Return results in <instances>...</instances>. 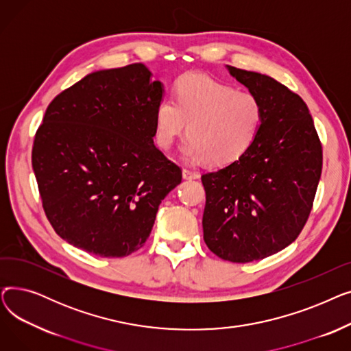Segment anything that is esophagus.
<instances>
[{"mask_svg": "<svg viewBox=\"0 0 351 351\" xmlns=\"http://www.w3.org/2000/svg\"><path fill=\"white\" fill-rule=\"evenodd\" d=\"M182 176H183V179H186V180L199 179V173H197V172H193V171H191V169H183V171H182Z\"/></svg>", "mask_w": 351, "mask_h": 351, "instance_id": "1", "label": "esophagus"}]
</instances>
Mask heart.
<instances>
[{"label":"heart","instance_id":"1","mask_svg":"<svg viewBox=\"0 0 351 351\" xmlns=\"http://www.w3.org/2000/svg\"><path fill=\"white\" fill-rule=\"evenodd\" d=\"M263 121L261 101L204 73L182 75L175 99L163 98L155 110V141L169 149L185 131L180 154L186 160L230 163L249 151Z\"/></svg>","mask_w":351,"mask_h":351}]
</instances>
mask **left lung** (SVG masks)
<instances>
[{"instance_id":"8db88e82","label":"left lung","mask_w":351,"mask_h":351,"mask_svg":"<svg viewBox=\"0 0 351 351\" xmlns=\"http://www.w3.org/2000/svg\"><path fill=\"white\" fill-rule=\"evenodd\" d=\"M261 101L249 151L202 175L204 239L220 259L247 263L283 250L302 232L322 175V143L304 101L265 73L226 65Z\"/></svg>"}]
</instances>
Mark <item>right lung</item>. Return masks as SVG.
Here are the masks:
<instances>
[{"instance_id": "add662e5", "label": "right lung", "mask_w": 351, "mask_h": 351, "mask_svg": "<svg viewBox=\"0 0 351 351\" xmlns=\"http://www.w3.org/2000/svg\"><path fill=\"white\" fill-rule=\"evenodd\" d=\"M143 64L88 73L48 105L32 169L49 223L101 257L143 246L182 171L154 143L163 84Z\"/></svg>"}]
</instances>
